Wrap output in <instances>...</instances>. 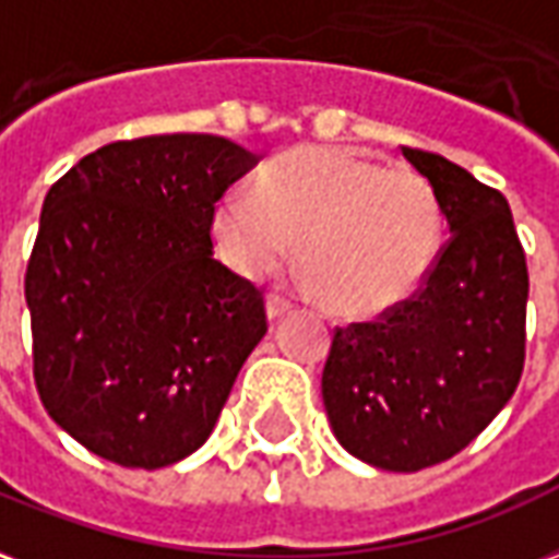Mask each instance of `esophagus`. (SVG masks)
<instances>
[{
	"label": "esophagus",
	"instance_id": "34e87169",
	"mask_svg": "<svg viewBox=\"0 0 559 559\" xmlns=\"http://www.w3.org/2000/svg\"><path fill=\"white\" fill-rule=\"evenodd\" d=\"M288 309H292V304H288L285 297H280V295L267 297V319H271V321L283 319Z\"/></svg>",
	"mask_w": 559,
	"mask_h": 559
}]
</instances>
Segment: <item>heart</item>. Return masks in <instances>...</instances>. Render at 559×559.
Masks as SVG:
<instances>
[{"label":"heart","instance_id":"obj_1","mask_svg":"<svg viewBox=\"0 0 559 559\" xmlns=\"http://www.w3.org/2000/svg\"><path fill=\"white\" fill-rule=\"evenodd\" d=\"M223 259L250 280L300 267L336 316L374 319L419 292L438 262L441 205L408 166H381L348 148H300L229 190L214 211Z\"/></svg>","mask_w":559,"mask_h":559}]
</instances>
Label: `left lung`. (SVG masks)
Masks as SVG:
<instances>
[{"label": "left lung", "mask_w": 559, "mask_h": 559, "mask_svg": "<svg viewBox=\"0 0 559 559\" xmlns=\"http://www.w3.org/2000/svg\"><path fill=\"white\" fill-rule=\"evenodd\" d=\"M402 154L435 190L450 240L411 300L336 330L321 396L354 459L417 474L462 452L515 393L531 283L507 199L441 154Z\"/></svg>", "instance_id": "1"}]
</instances>
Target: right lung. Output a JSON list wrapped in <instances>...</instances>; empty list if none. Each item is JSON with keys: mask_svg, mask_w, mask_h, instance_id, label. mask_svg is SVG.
<instances>
[{"mask_svg": "<svg viewBox=\"0 0 559 559\" xmlns=\"http://www.w3.org/2000/svg\"><path fill=\"white\" fill-rule=\"evenodd\" d=\"M259 163L211 133L92 151L50 187L26 271L40 402L121 467L207 441L267 333L262 292L211 250L214 202Z\"/></svg>", "mask_w": 559, "mask_h": 559, "instance_id": "add662e5", "label": "right lung"}]
</instances>
